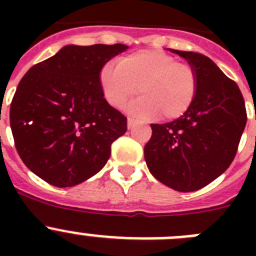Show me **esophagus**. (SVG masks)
I'll list each match as a JSON object with an SVG mask.
<instances>
[{
  "label": "esophagus",
  "mask_w": 256,
  "mask_h": 256,
  "mask_svg": "<svg viewBox=\"0 0 256 256\" xmlns=\"http://www.w3.org/2000/svg\"><path fill=\"white\" fill-rule=\"evenodd\" d=\"M126 122H128V128H130H130H133V126H136V123H137V122H136L134 119H132V118H128V120Z\"/></svg>",
  "instance_id": "34e87169"
}]
</instances>
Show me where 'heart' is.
<instances>
[{"instance_id": "obj_1", "label": "heart", "mask_w": 256, "mask_h": 256, "mask_svg": "<svg viewBox=\"0 0 256 256\" xmlns=\"http://www.w3.org/2000/svg\"><path fill=\"white\" fill-rule=\"evenodd\" d=\"M98 79L112 106L122 108L140 91L142 96L130 106V112L144 118L159 115L162 120L182 116L195 100L198 86L195 68L158 50L123 56L116 66L105 65Z\"/></svg>"}]
</instances>
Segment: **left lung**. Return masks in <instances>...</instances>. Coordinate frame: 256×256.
I'll return each instance as SVG.
<instances>
[{"label":"left lung","instance_id":"1","mask_svg":"<svg viewBox=\"0 0 256 256\" xmlns=\"http://www.w3.org/2000/svg\"><path fill=\"white\" fill-rule=\"evenodd\" d=\"M195 68L198 94L182 116L151 124L144 160L154 177L180 192L202 188L236 156L248 115L238 86L206 56L172 50Z\"/></svg>","mask_w":256,"mask_h":256}]
</instances>
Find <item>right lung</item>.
I'll return each mask as SVG.
<instances>
[{"label": "right lung", "mask_w": 256, "mask_h": 256, "mask_svg": "<svg viewBox=\"0 0 256 256\" xmlns=\"http://www.w3.org/2000/svg\"><path fill=\"white\" fill-rule=\"evenodd\" d=\"M126 44H69L26 73L10 106L18 154L36 176L56 187L84 182L105 166L126 118L108 105L101 69Z\"/></svg>", "instance_id": "right-lung-1"}]
</instances>
